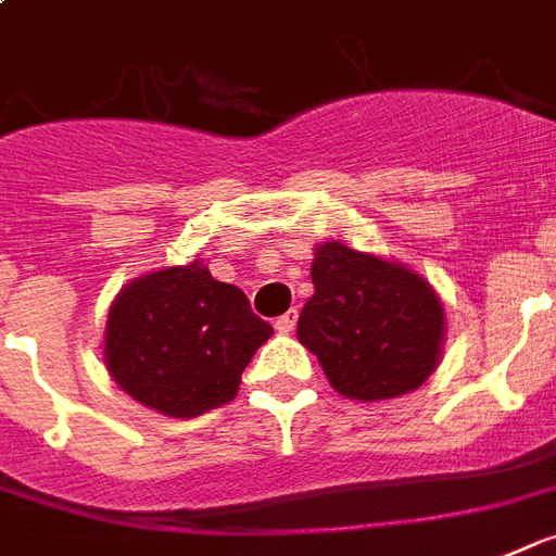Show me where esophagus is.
<instances>
[{
  "label": "esophagus",
  "instance_id": "34e87169",
  "mask_svg": "<svg viewBox=\"0 0 556 556\" xmlns=\"http://www.w3.org/2000/svg\"><path fill=\"white\" fill-rule=\"evenodd\" d=\"M295 324H298V309H289L287 315H281V318L275 320V329H278L281 334H289L292 329H295Z\"/></svg>",
  "mask_w": 556,
  "mask_h": 556
}]
</instances>
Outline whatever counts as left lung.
<instances>
[{
  "label": "left lung",
  "instance_id": "obj_1",
  "mask_svg": "<svg viewBox=\"0 0 556 556\" xmlns=\"http://www.w3.org/2000/svg\"><path fill=\"white\" fill-rule=\"evenodd\" d=\"M312 283L298 341L318 355L334 392L389 401L424 387L438 369L446 312L415 269L324 241L315 247Z\"/></svg>",
  "mask_w": 556,
  "mask_h": 556
}]
</instances>
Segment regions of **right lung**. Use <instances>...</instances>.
Instances as JSON below:
<instances>
[{"label":"right lung","mask_w":556,"mask_h":556,"mask_svg":"<svg viewBox=\"0 0 556 556\" xmlns=\"http://www.w3.org/2000/svg\"><path fill=\"white\" fill-rule=\"evenodd\" d=\"M273 334L232 283L199 258L130 281L110 304L104 366L132 401L199 417L236 397L241 371Z\"/></svg>","instance_id":"1"}]
</instances>
